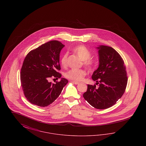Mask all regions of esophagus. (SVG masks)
<instances>
[{
  "label": "esophagus",
  "instance_id": "34e87169",
  "mask_svg": "<svg viewBox=\"0 0 146 146\" xmlns=\"http://www.w3.org/2000/svg\"><path fill=\"white\" fill-rule=\"evenodd\" d=\"M71 82L72 83L74 84H76V85H77V84H79V82H74V81H71Z\"/></svg>",
  "mask_w": 146,
  "mask_h": 146
}]
</instances>
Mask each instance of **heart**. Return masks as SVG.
Masks as SVG:
<instances>
[{
	"mask_svg": "<svg viewBox=\"0 0 146 146\" xmlns=\"http://www.w3.org/2000/svg\"><path fill=\"white\" fill-rule=\"evenodd\" d=\"M73 51L83 61L84 66L88 70H92L94 66V61L90 59L91 53L90 51L84 45H78L73 49ZM68 53H65L63 55L60 62L63 67H66L67 64ZM86 75V72L82 69L76 70L72 69L67 71L65 73V76L70 80L80 82L83 79Z\"/></svg>",
	"mask_w": 146,
	"mask_h": 146,
	"instance_id": "heart-1",
	"label": "heart"
}]
</instances>
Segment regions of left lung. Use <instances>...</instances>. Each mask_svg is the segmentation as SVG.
<instances>
[{
    "mask_svg": "<svg viewBox=\"0 0 146 146\" xmlns=\"http://www.w3.org/2000/svg\"><path fill=\"white\" fill-rule=\"evenodd\" d=\"M99 65L92 75L96 85H88L84 99L94 108L104 110L113 106L125 92L127 77L124 62L118 52L110 46L100 45Z\"/></svg>",
    "mask_w": 146,
    "mask_h": 146,
    "instance_id": "1",
    "label": "left lung"
}]
</instances>
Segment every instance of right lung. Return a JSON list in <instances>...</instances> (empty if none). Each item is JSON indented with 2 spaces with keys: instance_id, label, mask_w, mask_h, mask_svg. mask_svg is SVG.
Masks as SVG:
<instances>
[{
  "instance_id": "obj_1",
  "label": "right lung",
  "mask_w": 146,
  "mask_h": 146,
  "mask_svg": "<svg viewBox=\"0 0 146 146\" xmlns=\"http://www.w3.org/2000/svg\"><path fill=\"white\" fill-rule=\"evenodd\" d=\"M64 46L57 40L47 42L31 51L25 57L20 73L21 86L27 100L32 104L46 107L55 101L68 81L51 84L50 78H60V54Z\"/></svg>"
}]
</instances>
